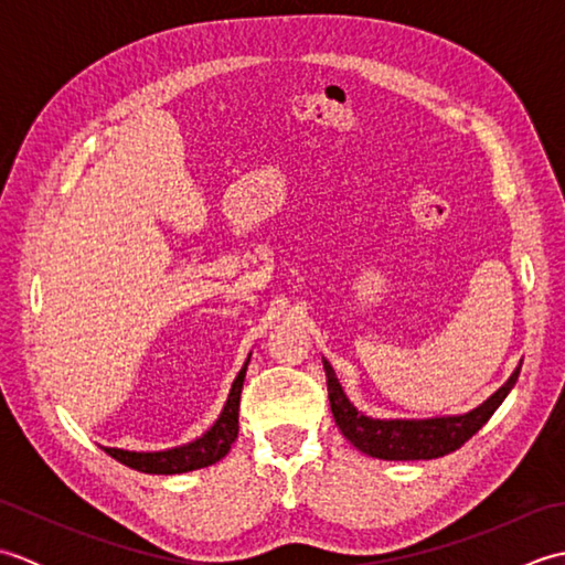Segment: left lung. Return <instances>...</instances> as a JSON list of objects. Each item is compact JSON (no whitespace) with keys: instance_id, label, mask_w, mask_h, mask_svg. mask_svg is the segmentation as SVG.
<instances>
[{"instance_id":"1","label":"left lung","mask_w":565,"mask_h":565,"mask_svg":"<svg viewBox=\"0 0 565 565\" xmlns=\"http://www.w3.org/2000/svg\"><path fill=\"white\" fill-rule=\"evenodd\" d=\"M328 398L332 407V417L347 441H352L359 451L383 461H419V459H439L444 454L461 449L478 429H481L490 415H493L505 395L512 391L514 381L520 376V366L508 379L502 388H498L490 398L478 405L476 411L456 417H435V419H371L362 415L347 401L338 376L328 362Z\"/></svg>"}]
</instances>
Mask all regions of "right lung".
<instances>
[{"label": "right lung", "instance_id": "1", "mask_svg": "<svg viewBox=\"0 0 565 565\" xmlns=\"http://www.w3.org/2000/svg\"><path fill=\"white\" fill-rule=\"evenodd\" d=\"M247 362L243 369H239L237 379L233 381V388H231V395H227V403L223 407L221 417L215 419V425L196 441L184 444V447H177V449H167V451H126V449H111V447H104V451L109 454L111 459L121 461L128 468H136L140 473H158V476L196 471V468H206L215 461H221L223 456L231 451L233 441L237 439L239 393H243Z\"/></svg>", "mask_w": 565, "mask_h": 565}]
</instances>
